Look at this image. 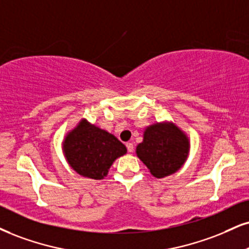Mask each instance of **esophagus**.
<instances>
[{
    "instance_id": "esophagus-1",
    "label": "esophagus",
    "mask_w": 249,
    "mask_h": 249,
    "mask_svg": "<svg viewBox=\"0 0 249 249\" xmlns=\"http://www.w3.org/2000/svg\"><path fill=\"white\" fill-rule=\"evenodd\" d=\"M125 146H127L128 152H133V151H134V145H133V143L128 142L127 144H125Z\"/></svg>"
}]
</instances>
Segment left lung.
Masks as SVG:
<instances>
[{
  "mask_svg": "<svg viewBox=\"0 0 249 249\" xmlns=\"http://www.w3.org/2000/svg\"><path fill=\"white\" fill-rule=\"evenodd\" d=\"M189 140L172 122L149 125L143 142L136 146V155L157 179L168 177L182 167L189 153Z\"/></svg>",
  "mask_w": 249,
  "mask_h": 249,
  "instance_id": "obj_1",
  "label": "left lung"
}]
</instances>
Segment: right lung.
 Instances as JSON below:
<instances>
[{"instance_id":"obj_1","label":"right lung","mask_w":249,"mask_h":249,"mask_svg":"<svg viewBox=\"0 0 249 249\" xmlns=\"http://www.w3.org/2000/svg\"><path fill=\"white\" fill-rule=\"evenodd\" d=\"M67 161L79 176L101 180L108 173L116 158L127 153V148L108 131L82 119L62 143Z\"/></svg>"}]
</instances>
